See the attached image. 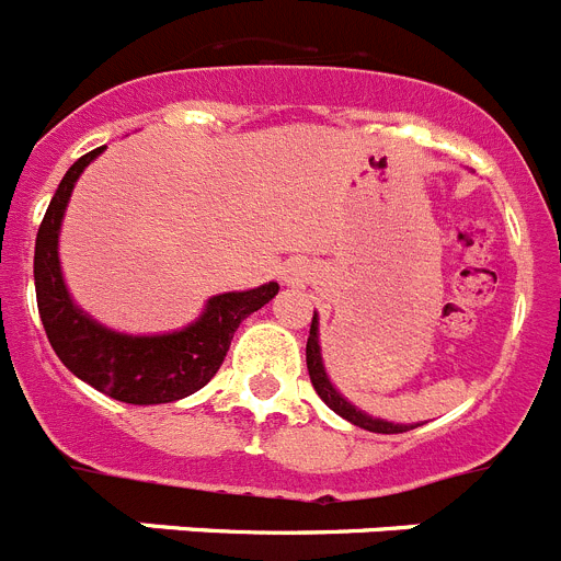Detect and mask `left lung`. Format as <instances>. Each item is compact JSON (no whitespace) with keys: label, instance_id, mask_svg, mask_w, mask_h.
<instances>
[{"label":"left lung","instance_id":"obj_1","mask_svg":"<svg viewBox=\"0 0 561 561\" xmlns=\"http://www.w3.org/2000/svg\"><path fill=\"white\" fill-rule=\"evenodd\" d=\"M306 368H309V377H312V386H314V391L320 394V400H323V403H327L334 414H340L343 420H348V423L360 425V428H366V431H375V434H403V431H409V428H417V425L389 423V420L368 417L366 411L354 409L346 397L334 389L332 380H329V375H327V366H323V354H320L318 314L312 318V329H309V340H306Z\"/></svg>","mask_w":561,"mask_h":561}]
</instances>
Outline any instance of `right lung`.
Wrapping results in <instances>:
<instances>
[{"instance_id":"1","label":"right lung","mask_w":561,"mask_h":561,"mask_svg":"<svg viewBox=\"0 0 561 561\" xmlns=\"http://www.w3.org/2000/svg\"><path fill=\"white\" fill-rule=\"evenodd\" d=\"M102 150L104 147H99L81 156L65 172L42 218L36 255H33L42 327L59 360L95 391L130 405L172 403L195 394L213 380L227 357L234 329L261 306L270 304L280 286L263 284L257 289L215 295L207 300L201 318L181 332L133 337L95 323L73 304L65 286L59 263V229L76 181Z\"/></svg>"}]
</instances>
